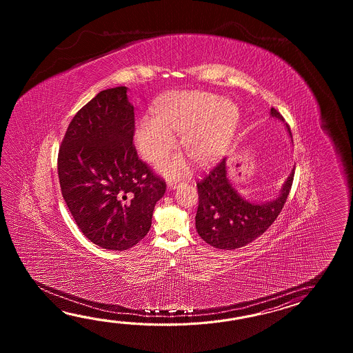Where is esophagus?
<instances>
[{"mask_svg": "<svg viewBox=\"0 0 353 353\" xmlns=\"http://www.w3.org/2000/svg\"><path fill=\"white\" fill-rule=\"evenodd\" d=\"M180 181H169L168 183V189H176V188L179 187Z\"/></svg>", "mask_w": 353, "mask_h": 353, "instance_id": "esophagus-1", "label": "esophagus"}]
</instances>
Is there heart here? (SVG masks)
Returning <instances> with one entry per match:
<instances>
[{
	"mask_svg": "<svg viewBox=\"0 0 353 353\" xmlns=\"http://www.w3.org/2000/svg\"><path fill=\"white\" fill-rule=\"evenodd\" d=\"M240 122L239 107L207 92H181L166 98L158 116L145 114L136 126L139 150L150 161L165 158L175 146L173 132L181 134V146L201 165H210L225 155ZM168 175L187 172V161L173 158L163 161Z\"/></svg>",
	"mask_w": 353,
	"mask_h": 353,
	"instance_id": "obj_1",
	"label": "heart"
}]
</instances>
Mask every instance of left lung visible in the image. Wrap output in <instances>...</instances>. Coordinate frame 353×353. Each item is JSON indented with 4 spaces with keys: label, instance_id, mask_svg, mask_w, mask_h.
I'll list each match as a JSON object with an SVG mask.
<instances>
[{
    "label": "left lung",
    "instance_id": "1",
    "mask_svg": "<svg viewBox=\"0 0 353 353\" xmlns=\"http://www.w3.org/2000/svg\"><path fill=\"white\" fill-rule=\"evenodd\" d=\"M271 117L284 121L271 108ZM286 130L292 139L290 128ZM294 169L276 198L269 202L254 203L245 199L232 187L227 176L225 158L196 183L199 204L195 214L198 234L213 248L234 250L246 246L261 236L278 218L292 189Z\"/></svg>",
    "mask_w": 353,
    "mask_h": 353
}]
</instances>
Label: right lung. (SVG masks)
<instances>
[{
    "instance_id": "obj_1",
    "label": "right lung",
    "mask_w": 353,
    "mask_h": 353,
    "mask_svg": "<svg viewBox=\"0 0 353 353\" xmlns=\"http://www.w3.org/2000/svg\"><path fill=\"white\" fill-rule=\"evenodd\" d=\"M134 105L126 87L99 92L77 112L58 155L60 188L83 234L123 251L143 240L164 180L137 157Z\"/></svg>"
}]
</instances>
